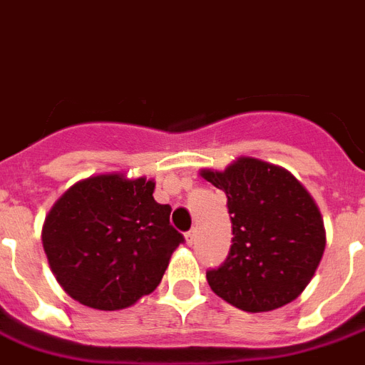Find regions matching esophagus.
<instances>
[{"mask_svg":"<svg viewBox=\"0 0 365 365\" xmlns=\"http://www.w3.org/2000/svg\"><path fill=\"white\" fill-rule=\"evenodd\" d=\"M195 238H197V230H189V232H185V244H187L189 247L195 244Z\"/></svg>","mask_w":365,"mask_h":365,"instance_id":"1","label":"esophagus"}]
</instances>
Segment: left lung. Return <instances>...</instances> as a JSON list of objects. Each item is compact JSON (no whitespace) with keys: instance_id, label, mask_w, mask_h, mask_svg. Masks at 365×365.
I'll use <instances>...</instances> for the list:
<instances>
[{"instance_id":"1","label":"left lung","mask_w":365,"mask_h":365,"mask_svg":"<svg viewBox=\"0 0 365 365\" xmlns=\"http://www.w3.org/2000/svg\"><path fill=\"white\" fill-rule=\"evenodd\" d=\"M200 176L225 191L232 221L230 253L206 274L227 304L250 313L283 307L313 279L327 247L319 206L287 168L238 157L225 170Z\"/></svg>"}]
</instances>
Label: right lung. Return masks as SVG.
Returning <instances> with one entry per match:
<instances>
[{
  "mask_svg": "<svg viewBox=\"0 0 365 365\" xmlns=\"http://www.w3.org/2000/svg\"><path fill=\"white\" fill-rule=\"evenodd\" d=\"M155 182L106 173L71 185L44 217L43 247L61 289L99 311L131 307L161 283L183 236Z\"/></svg>",
  "mask_w": 365,
  "mask_h": 365,
  "instance_id": "right-lung-1",
  "label": "right lung"
}]
</instances>
